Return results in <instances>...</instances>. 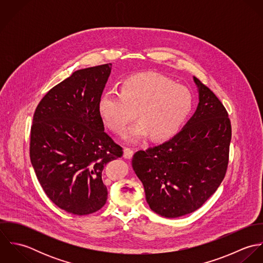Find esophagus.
Instances as JSON below:
<instances>
[{
  "mask_svg": "<svg viewBox=\"0 0 263 263\" xmlns=\"http://www.w3.org/2000/svg\"><path fill=\"white\" fill-rule=\"evenodd\" d=\"M134 155V151L132 150L130 148H124L123 149V157L125 159H132Z\"/></svg>",
  "mask_w": 263,
  "mask_h": 263,
  "instance_id": "34e87169",
  "label": "esophagus"
}]
</instances>
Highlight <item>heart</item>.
Listing matches in <instances>:
<instances>
[{
  "instance_id": "b5f03b06",
  "label": "heart",
  "mask_w": 263,
  "mask_h": 263,
  "mask_svg": "<svg viewBox=\"0 0 263 263\" xmlns=\"http://www.w3.org/2000/svg\"><path fill=\"white\" fill-rule=\"evenodd\" d=\"M192 107L186 87L158 73H140L124 79L115 91L104 92L97 110L102 122L116 134H122L134 118L139 121L125 134L127 142L151 135L153 140H166L180 128Z\"/></svg>"
}]
</instances>
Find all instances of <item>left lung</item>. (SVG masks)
Returning a JSON list of instances; mask_svg holds the SVG:
<instances>
[{"label": "left lung", "instance_id": "obj_1", "mask_svg": "<svg viewBox=\"0 0 263 263\" xmlns=\"http://www.w3.org/2000/svg\"><path fill=\"white\" fill-rule=\"evenodd\" d=\"M198 104L182 129L169 141L138 151L133 168L151 210L179 218L199 209L220 186L228 166L232 129L218 97L193 77Z\"/></svg>", "mask_w": 263, "mask_h": 263}]
</instances>
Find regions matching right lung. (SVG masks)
Segmentation results:
<instances>
[{"mask_svg":"<svg viewBox=\"0 0 263 263\" xmlns=\"http://www.w3.org/2000/svg\"><path fill=\"white\" fill-rule=\"evenodd\" d=\"M110 73V64L76 71L46 93L33 116L30 160L38 181L55 205L77 216L106 203L102 171L122 155L97 110Z\"/></svg>","mask_w":263,"mask_h":263,"instance_id":"obj_1","label":"right lung"}]
</instances>
